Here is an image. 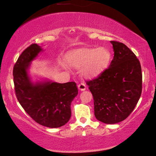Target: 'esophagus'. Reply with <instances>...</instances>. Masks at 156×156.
Instances as JSON below:
<instances>
[{
    "label": "esophagus",
    "mask_w": 156,
    "mask_h": 156,
    "mask_svg": "<svg viewBox=\"0 0 156 156\" xmlns=\"http://www.w3.org/2000/svg\"><path fill=\"white\" fill-rule=\"evenodd\" d=\"M78 88L81 91H84L87 88V86L84 83L82 82V83H80V84H78Z\"/></svg>",
    "instance_id": "1"
}]
</instances>
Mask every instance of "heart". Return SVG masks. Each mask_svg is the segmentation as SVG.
<instances>
[{
  "instance_id": "b5f03b06",
  "label": "heart",
  "mask_w": 156,
  "mask_h": 156,
  "mask_svg": "<svg viewBox=\"0 0 156 156\" xmlns=\"http://www.w3.org/2000/svg\"><path fill=\"white\" fill-rule=\"evenodd\" d=\"M112 55L106 47L82 48L72 50L65 56L68 65L74 68H82L86 76H94L99 74L109 65Z\"/></svg>"
}]
</instances>
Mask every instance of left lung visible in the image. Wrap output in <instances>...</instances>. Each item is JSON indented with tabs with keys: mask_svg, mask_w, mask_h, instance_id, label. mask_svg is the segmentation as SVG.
Segmentation results:
<instances>
[{
	"mask_svg": "<svg viewBox=\"0 0 156 156\" xmlns=\"http://www.w3.org/2000/svg\"><path fill=\"white\" fill-rule=\"evenodd\" d=\"M114 51L109 67L87 81L97 120L113 124L133 112L142 91V72L136 55L122 42L111 41Z\"/></svg>",
	"mask_w": 156,
	"mask_h": 156,
	"instance_id": "obj_1",
	"label": "left lung"
}]
</instances>
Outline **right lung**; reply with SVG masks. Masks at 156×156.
<instances>
[{
	"instance_id": "add662e5",
	"label": "right lung",
	"mask_w": 156,
	"mask_h": 156,
	"mask_svg": "<svg viewBox=\"0 0 156 156\" xmlns=\"http://www.w3.org/2000/svg\"><path fill=\"white\" fill-rule=\"evenodd\" d=\"M41 51V47L32 44L18 57L12 72L15 92L19 103L34 121L49 128L61 127L71 117L70 106L78 94L77 87L74 82H32L27 70Z\"/></svg>"
}]
</instances>
